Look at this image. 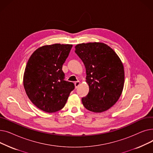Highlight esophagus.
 <instances>
[{"label":"esophagus","instance_id":"34e87169","mask_svg":"<svg viewBox=\"0 0 153 153\" xmlns=\"http://www.w3.org/2000/svg\"><path fill=\"white\" fill-rule=\"evenodd\" d=\"M80 84H81V82H80V81H77V82H76L75 83H74V85H75V87H76V88H77L78 87H79V85H80Z\"/></svg>","mask_w":153,"mask_h":153}]
</instances>
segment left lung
Returning a JSON list of instances; mask_svg holds the SVG:
<instances>
[{
	"instance_id": "left-lung-1",
	"label": "left lung",
	"mask_w": 153,
	"mask_h": 153,
	"mask_svg": "<svg viewBox=\"0 0 153 153\" xmlns=\"http://www.w3.org/2000/svg\"><path fill=\"white\" fill-rule=\"evenodd\" d=\"M75 53L84 62L88 94L82 98L84 107L96 113L108 110L121 95L125 81L123 64L116 53L102 43L77 45Z\"/></svg>"
}]
</instances>
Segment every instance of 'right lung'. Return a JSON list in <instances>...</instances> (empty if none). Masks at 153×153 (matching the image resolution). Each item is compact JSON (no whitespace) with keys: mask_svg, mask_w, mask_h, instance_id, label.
<instances>
[{"mask_svg":"<svg viewBox=\"0 0 153 153\" xmlns=\"http://www.w3.org/2000/svg\"><path fill=\"white\" fill-rule=\"evenodd\" d=\"M72 45L54 44L40 47L29 58L23 76V85L31 102L39 109L53 113L62 109L74 89L64 81L62 70Z\"/></svg>","mask_w":153,"mask_h":153,"instance_id":"add662e5","label":"right lung"}]
</instances>
